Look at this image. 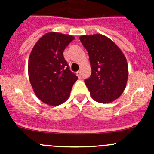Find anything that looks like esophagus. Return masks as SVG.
<instances>
[{
    "mask_svg": "<svg viewBox=\"0 0 154 154\" xmlns=\"http://www.w3.org/2000/svg\"><path fill=\"white\" fill-rule=\"evenodd\" d=\"M76 74H77V75H78L79 77H81V75H82L81 71H78V72H76Z\"/></svg>",
    "mask_w": 154,
    "mask_h": 154,
    "instance_id": "obj_1",
    "label": "esophagus"
}]
</instances>
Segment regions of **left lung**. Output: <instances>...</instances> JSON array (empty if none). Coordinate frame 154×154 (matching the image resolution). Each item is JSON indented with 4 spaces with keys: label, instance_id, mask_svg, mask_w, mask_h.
<instances>
[{
    "label": "left lung",
    "instance_id": "1",
    "mask_svg": "<svg viewBox=\"0 0 154 154\" xmlns=\"http://www.w3.org/2000/svg\"><path fill=\"white\" fill-rule=\"evenodd\" d=\"M82 44L89 53L92 74L85 83L94 100L108 103L118 99L126 88L128 65L119 48L103 35H82Z\"/></svg>",
    "mask_w": 154,
    "mask_h": 154
}]
</instances>
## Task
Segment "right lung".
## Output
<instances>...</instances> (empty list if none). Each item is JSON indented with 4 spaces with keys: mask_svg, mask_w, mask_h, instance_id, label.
Listing matches in <instances>:
<instances>
[{
    "mask_svg": "<svg viewBox=\"0 0 154 154\" xmlns=\"http://www.w3.org/2000/svg\"><path fill=\"white\" fill-rule=\"evenodd\" d=\"M75 38L49 32L41 38L31 50L28 75L35 95L50 106H58L70 96L78 77L69 69L63 56L65 47Z\"/></svg>",
    "mask_w": 154,
    "mask_h": 154,
    "instance_id": "add662e5",
    "label": "right lung"
}]
</instances>
